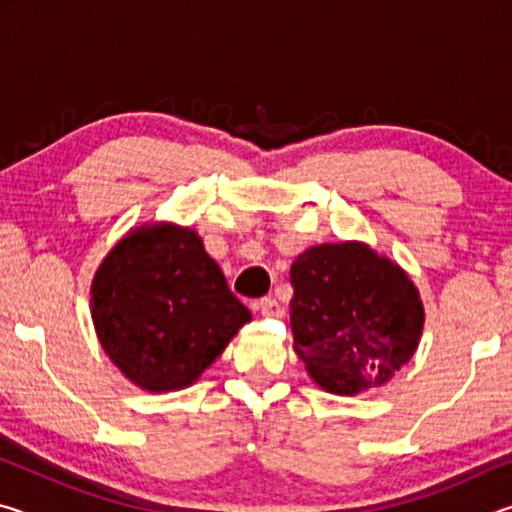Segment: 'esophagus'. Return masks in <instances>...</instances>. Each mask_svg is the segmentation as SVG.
<instances>
[{
  "label": "esophagus",
  "mask_w": 512,
  "mask_h": 512,
  "mask_svg": "<svg viewBox=\"0 0 512 512\" xmlns=\"http://www.w3.org/2000/svg\"><path fill=\"white\" fill-rule=\"evenodd\" d=\"M257 311L266 318H282L284 316V307L277 302L275 298H262L257 302Z\"/></svg>",
  "instance_id": "esophagus-1"
}]
</instances>
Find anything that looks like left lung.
Instances as JSON below:
<instances>
[{
  "instance_id": "1",
  "label": "left lung",
  "mask_w": 512,
  "mask_h": 512,
  "mask_svg": "<svg viewBox=\"0 0 512 512\" xmlns=\"http://www.w3.org/2000/svg\"><path fill=\"white\" fill-rule=\"evenodd\" d=\"M293 348L320 388L386 384L418 348L424 309L400 266L363 244H323L291 264Z\"/></svg>"
}]
</instances>
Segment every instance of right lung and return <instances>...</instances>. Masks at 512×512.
I'll return each mask as SVG.
<instances>
[{
  "mask_svg": "<svg viewBox=\"0 0 512 512\" xmlns=\"http://www.w3.org/2000/svg\"><path fill=\"white\" fill-rule=\"evenodd\" d=\"M92 320L108 357L146 391L194 384L250 311L189 228L144 225L103 259Z\"/></svg>",
  "mask_w": 512,
  "mask_h": 512,
  "instance_id": "right-lung-1",
  "label": "right lung"
}]
</instances>
